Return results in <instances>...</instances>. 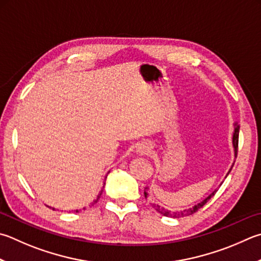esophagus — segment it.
Wrapping results in <instances>:
<instances>
[{"label": "esophagus", "instance_id": "obj_1", "mask_svg": "<svg viewBox=\"0 0 261 261\" xmlns=\"http://www.w3.org/2000/svg\"><path fill=\"white\" fill-rule=\"evenodd\" d=\"M137 154L140 155V156H145V155H148L150 153V147L148 144L146 143H141L138 146H137L136 148Z\"/></svg>", "mask_w": 261, "mask_h": 261}]
</instances>
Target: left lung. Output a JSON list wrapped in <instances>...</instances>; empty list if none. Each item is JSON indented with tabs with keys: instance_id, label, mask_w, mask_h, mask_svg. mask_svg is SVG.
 Returning a JSON list of instances; mask_svg holds the SVG:
<instances>
[{
	"instance_id": "1",
	"label": "left lung",
	"mask_w": 261,
	"mask_h": 261,
	"mask_svg": "<svg viewBox=\"0 0 261 261\" xmlns=\"http://www.w3.org/2000/svg\"><path fill=\"white\" fill-rule=\"evenodd\" d=\"M239 134H240V125L238 124V123H234V134H233V140H231V143H233V147H234V153H235V156H236V154H238V146H239ZM234 165V164H233ZM233 165H231L230 167V169H229V171L227 172V174H226V177L228 176L229 174V172H230V170H231V168H233ZM225 177V178H226ZM221 185V184H220ZM147 188H145V192H144V194H145V197H147V195H148V194H147V191H146ZM217 191L218 189H215V191H213L209 196L207 197H205L204 200H203L202 202H200V203H197V204H195L194 206H192V207H189V209H187V210H184V211H170V210H167V209H164V207H162V206H160L159 204L156 205V204H153V207L154 209L158 211V212H160L161 215H163V216H165V217H172V218H181V217H185V216H191V215H193V213H195L198 209H201V207L205 204V203L210 200V198L215 195V194L217 193Z\"/></svg>"
}]
</instances>
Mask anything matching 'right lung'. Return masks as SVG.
Listing matches in <instances>:
<instances>
[{"instance_id": "add662e5", "label": "right lung", "mask_w": 261, "mask_h": 261, "mask_svg": "<svg viewBox=\"0 0 261 261\" xmlns=\"http://www.w3.org/2000/svg\"><path fill=\"white\" fill-rule=\"evenodd\" d=\"M107 178V176L105 177V179ZM103 185H105V182H103ZM102 191H103V186H102V189H101V191H100V193H99L98 194V196H97V198H96V200H94L93 202H92V204H94V203H97L98 202V200H99V197H100V195H101V194H102ZM49 207H51V206H49ZM52 209H54L55 210V207H52ZM76 212H79V210H76Z\"/></svg>"}]
</instances>
